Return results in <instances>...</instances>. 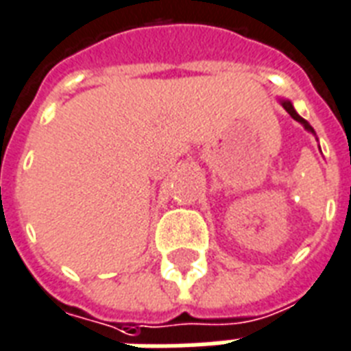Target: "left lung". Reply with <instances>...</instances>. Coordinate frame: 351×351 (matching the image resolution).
Segmentation results:
<instances>
[{
    "label": "left lung",
    "mask_w": 351,
    "mask_h": 351,
    "mask_svg": "<svg viewBox=\"0 0 351 351\" xmlns=\"http://www.w3.org/2000/svg\"><path fill=\"white\" fill-rule=\"evenodd\" d=\"M280 104H282V107H284V109H286V111L289 112V117L293 118V120L300 121V123H302V125H304V129H306V131H310V132H313V134H315V131H313V127H311L310 123H308V121L304 120V118H302V117H299V114H297V111H295V109H293V106H291V101H289V100H280Z\"/></svg>",
    "instance_id": "left-lung-1"
}]
</instances>
